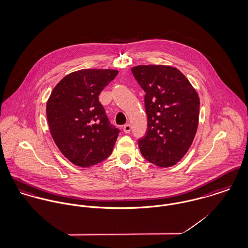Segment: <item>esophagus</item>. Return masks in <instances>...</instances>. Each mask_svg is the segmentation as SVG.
<instances>
[{
    "label": "esophagus",
    "instance_id": "esophagus-1",
    "mask_svg": "<svg viewBox=\"0 0 248 248\" xmlns=\"http://www.w3.org/2000/svg\"><path fill=\"white\" fill-rule=\"evenodd\" d=\"M123 129H124V132L127 134V133H129L131 131V125L130 124H125V125H124Z\"/></svg>",
    "mask_w": 248,
    "mask_h": 248
}]
</instances>
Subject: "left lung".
Listing matches in <instances>:
<instances>
[{"instance_id": "8db88e82", "label": "left lung", "mask_w": 248, "mask_h": 248, "mask_svg": "<svg viewBox=\"0 0 248 248\" xmlns=\"http://www.w3.org/2000/svg\"><path fill=\"white\" fill-rule=\"evenodd\" d=\"M131 71L145 92L147 131L138 140L140 153L154 165L172 166L192 144L199 123L198 93L172 66L138 65Z\"/></svg>"}]
</instances>
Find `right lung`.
<instances>
[{
	"mask_svg": "<svg viewBox=\"0 0 248 248\" xmlns=\"http://www.w3.org/2000/svg\"><path fill=\"white\" fill-rule=\"evenodd\" d=\"M113 69H82L56 85L46 116L56 145L72 164L88 167L110 156L120 130L111 124L99 102L102 90L115 79Z\"/></svg>",
	"mask_w": 248,
	"mask_h": 248,
	"instance_id": "obj_1",
	"label": "right lung"
}]
</instances>
